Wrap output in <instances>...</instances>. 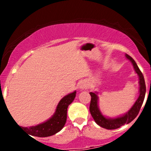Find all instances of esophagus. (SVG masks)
<instances>
[{
  "instance_id": "1",
  "label": "esophagus",
  "mask_w": 151,
  "mask_h": 151,
  "mask_svg": "<svg viewBox=\"0 0 151 151\" xmlns=\"http://www.w3.org/2000/svg\"><path fill=\"white\" fill-rule=\"evenodd\" d=\"M87 83H85V81H82L80 82V83H79L78 85V88L79 89H80L81 91H84V90H85L87 88Z\"/></svg>"
}]
</instances>
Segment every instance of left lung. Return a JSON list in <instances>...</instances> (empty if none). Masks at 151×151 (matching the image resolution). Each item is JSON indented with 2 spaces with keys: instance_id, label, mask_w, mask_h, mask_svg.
<instances>
[{
  "instance_id": "left-lung-1",
  "label": "left lung",
  "mask_w": 151,
  "mask_h": 151,
  "mask_svg": "<svg viewBox=\"0 0 151 151\" xmlns=\"http://www.w3.org/2000/svg\"><path fill=\"white\" fill-rule=\"evenodd\" d=\"M126 58L128 60H130V62L133 65L134 69L139 77V96H138L137 99L136 100L134 104H133V106L131 107V109L126 113L121 115V116L116 117V118H108V117L104 116L100 110L99 106L98 92H96V91L95 92H90V95L91 96V104H90V112H91V115H92L95 122L99 126L106 129H118L123 125L128 124V123L132 122L139 114L143 101H144L145 96V83L144 77H143L141 71L137 65L136 62L132 57H130L129 55L126 54Z\"/></svg>"
}]
</instances>
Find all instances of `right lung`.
<instances>
[{"mask_svg": "<svg viewBox=\"0 0 151 151\" xmlns=\"http://www.w3.org/2000/svg\"><path fill=\"white\" fill-rule=\"evenodd\" d=\"M76 93L77 91H75L62 98L57 105L55 113L47 121L30 127L19 126L27 132L29 136L31 135L39 137H46L55 134L63 129L66 122L67 108L74 101Z\"/></svg>", "mask_w": 151, "mask_h": 151, "instance_id": "right-lung-1", "label": "right lung"}]
</instances>
